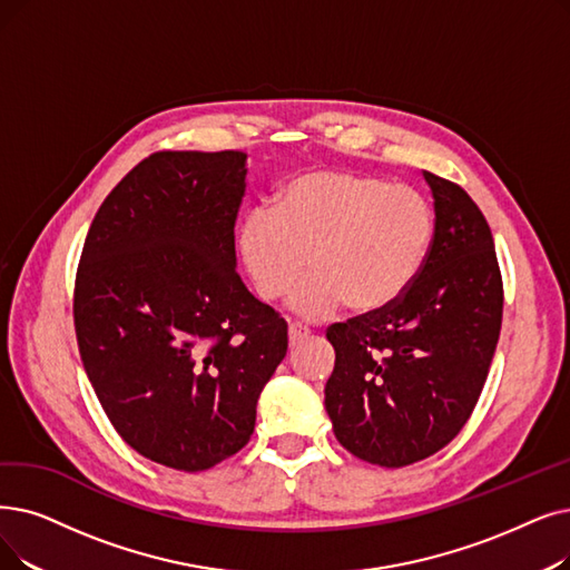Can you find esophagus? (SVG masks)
Returning a JSON list of instances; mask_svg holds the SVG:
<instances>
[{
    "label": "esophagus",
    "mask_w": 570,
    "mask_h": 570,
    "mask_svg": "<svg viewBox=\"0 0 570 570\" xmlns=\"http://www.w3.org/2000/svg\"><path fill=\"white\" fill-rule=\"evenodd\" d=\"M309 335V328L307 326H303V324H288V342L291 344H298V342H303L305 337Z\"/></svg>",
    "instance_id": "1"
}]
</instances>
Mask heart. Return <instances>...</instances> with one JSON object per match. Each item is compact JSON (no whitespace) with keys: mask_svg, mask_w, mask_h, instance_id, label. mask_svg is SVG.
<instances>
[{"mask_svg":"<svg viewBox=\"0 0 570 570\" xmlns=\"http://www.w3.org/2000/svg\"><path fill=\"white\" fill-rule=\"evenodd\" d=\"M435 230L431 203L412 186L312 169L291 179L275 207L258 205L239 226V256L258 298L324 318L344 303L377 312L399 301L422 269Z\"/></svg>","mask_w":570,"mask_h":570,"instance_id":"heart-1","label":"heart"}]
</instances>
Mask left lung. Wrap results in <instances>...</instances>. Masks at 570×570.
Masks as SVG:
<instances>
[{
  "mask_svg": "<svg viewBox=\"0 0 570 570\" xmlns=\"http://www.w3.org/2000/svg\"><path fill=\"white\" fill-rule=\"evenodd\" d=\"M435 200L429 256L399 301L326 331V412L354 456L384 468L450 444L473 414L503 318V279L480 207L424 171Z\"/></svg>",
  "mask_w": 570,
  "mask_h": 570,
  "instance_id": "left-lung-1",
  "label": "left lung"
}]
</instances>
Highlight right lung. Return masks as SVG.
<instances>
[{
    "instance_id": "1",
    "label": "right lung",
    "mask_w": 570,
    "mask_h": 570,
    "mask_svg": "<svg viewBox=\"0 0 570 570\" xmlns=\"http://www.w3.org/2000/svg\"><path fill=\"white\" fill-rule=\"evenodd\" d=\"M242 151H158L97 209L73 284L88 380L135 452L186 473L237 454L288 350L235 272Z\"/></svg>"
}]
</instances>
